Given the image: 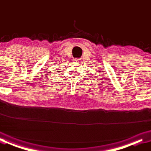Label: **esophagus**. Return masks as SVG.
<instances>
[{
	"label": "esophagus",
	"instance_id": "esophagus-1",
	"mask_svg": "<svg viewBox=\"0 0 151 151\" xmlns=\"http://www.w3.org/2000/svg\"><path fill=\"white\" fill-rule=\"evenodd\" d=\"M75 60L77 62H78V63H80V61H81V60H80V59H79V58H77V59H75Z\"/></svg>",
	"mask_w": 151,
	"mask_h": 151
}]
</instances>
